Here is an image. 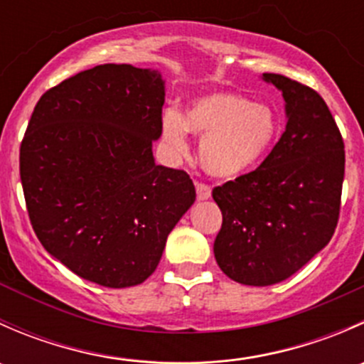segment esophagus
<instances>
[{
  "instance_id": "obj_1",
  "label": "esophagus",
  "mask_w": 364,
  "mask_h": 364,
  "mask_svg": "<svg viewBox=\"0 0 364 364\" xmlns=\"http://www.w3.org/2000/svg\"><path fill=\"white\" fill-rule=\"evenodd\" d=\"M196 190H197V199L199 200H208L209 197H211V188H209L208 185H204V183H197Z\"/></svg>"
}]
</instances>
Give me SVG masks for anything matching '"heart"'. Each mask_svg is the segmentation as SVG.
Instances as JSON below:
<instances>
[{
    "label": "heart",
    "instance_id": "obj_1",
    "mask_svg": "<svg viewBox=\"0 0 364 364\" xmlns=\"http://www.w3.org/2000/svg\"><path fill=\"white\" fill-rule=\"evenodd\" d=\"M188 132L200 137L204 171L234 179L264 160L277 139L278 121L269 105L234 91H213L193 98L183 114L167 109L161 116V137L172 155H186Z\"/></svg>",
    "mask_w": 364,
    "mask_h": 364
}]
</instances>
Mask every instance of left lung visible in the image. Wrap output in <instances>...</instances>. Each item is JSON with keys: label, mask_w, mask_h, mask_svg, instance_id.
<instances>
[{"label": "left lung", "mask_w": 364, "mask_h": 364, "mask_svg": "<svg viewBox=\"0 0 364 364\" xmlns=\"http://www.w3.org/2000/svg\"><path fill=\"white\" fill-rule=\"evenodd\" d=\"M260 79L282 91L285 132L255 171L213 190L223 216L216 262L253 287L287 280L331 241L345 172L343 141L321 95L278 73Z\"/></svg>", "instance_id": "left-lung-1"}]
</instances>
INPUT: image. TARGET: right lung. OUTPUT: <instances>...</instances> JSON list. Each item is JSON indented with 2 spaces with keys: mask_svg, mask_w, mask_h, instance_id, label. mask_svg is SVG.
<instances>
[{
  "mask_svg": "<svg viewBox=\"0 0 364 364\" xmlns=\"http://www.w3.org/2000/svg\"><path fill=\"white\" fill-rule=\"evenodd\" d=\"M165 80L98 65L42 95L21 144L29 220L47 252L102 287L142 284L196 203L186 172L155 164Z\"/></svg>",
  "mask_w": 364,
  "mask_h": 364,
  "instance_id": "add662e5",
  "label": "right lung"
}]
</instances>
